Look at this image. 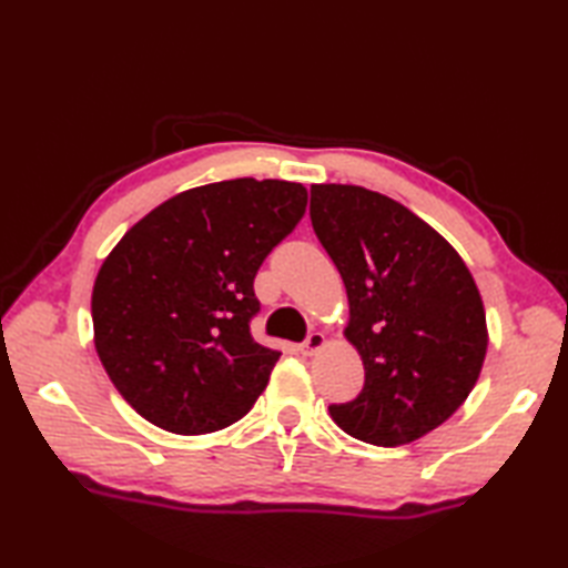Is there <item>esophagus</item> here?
<instances>
[{
	"instance_id": "obj_1",
	"label": "esophagus",
	"mask_w": 568,
	"mask_h": 568,
	"mask_svg": "<svg viewBox=\"0 0 568 568\" xmlns=\"http://www.w3.org/2000/svg\"><path fill=\"white\" fill-rule=\"evenodd\" d=\"M324 344H327V336H324L322 332H310L307 339L300 344V352L312 356V354H317Z\"/></svg>"
}]
</instances>
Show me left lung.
<instances>
[{"label": "left lung", "instance_id": "left-lung-1", "mask_svg": "<svg viewBox=\"0 0 568 568\" xmlns=\"http://www.w3.org/2000/svg\"><path fill=\"white\" fill-rule=\"evenodd\" d=\"M310 220L348 297L344 336L364 361L352 403L329 405L352 437L409 444L464 405L484 368V300L464 258L405 204L358 185H312Z\"/></svg>", "mask_w": 568, "mask_h": 568}]
</instances>
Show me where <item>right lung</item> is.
<instances>
[{
	"label": "right lung",
	"instance_id": "add662e5",
	"mask_svg": "<svg viewBox=\"0 0 568 568\" xmlns=\"http://www.w3.org/2000/svg\"><path fill=\"white\" fill-rule=\"evenodd\" d=\"M307 190L236 178L192 187L139 220L92 287L94 348L124 400L173 434L244 417L281 352L253 342V277L293 232Z\"/></svg>",
	"mask_w": 568,
	"mask_h": 568
}]
</instances>
